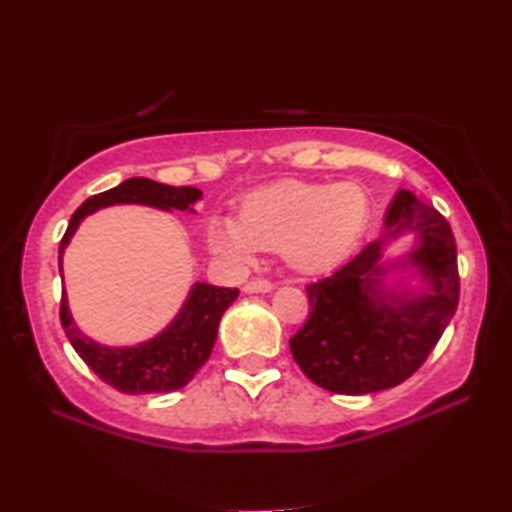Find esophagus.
I'll return each instance as SVG.
<instances>
[{"label":"esophagus","instance_id":"34e87169","mask_svg":"<svg viewBox=\"0 0 512 512\" xmlns=\"http://www.w3.org/2000/svg\"><path fill=\"white\" fill-rule=\"evenodd\" d=\"M244 291H247V293H268V291H272V282H268V279H251V282L244 284Z\"/></svg>","mask_w":512,"mask_h":512}]
</instances>
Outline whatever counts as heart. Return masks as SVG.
<instances>
[{"mask_svg":"<svg viewBox=\"0 0 512 512\" xmlns=\"http://www.w3.org/2000/svg\"><path fill=\"white\" fill-rule=\"evenodd\" d=\"M368 209L366 191L349 181H282L249 193L237 219L214 216L207 237L216 254L233 263H249L258 249H282L296 270L321 272L352 251Z\"/></svg>","mask_w":512,"mask_h":512,"instance_id":"1","label":"heart"}]
</instances>
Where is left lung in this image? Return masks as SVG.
<instances>
[{"instance_id": "left-lung-1", "label": "left lung", "mask_w": 512, "mask_h": 512, "mask_svg": "<svg viewBox=\"0 0 512 512\" xmlns=\"http://www.w3.org/2000/svg\"><path fill=\"white\" fill-rule=\"evenodd\" d=\"M403 227L420 230L411 262L432 289L422 299L387 304L374 289L382 272L379 251ZM305 291L310 317L289 340L300 370L335 394L363 396L396 387L422 368L457 312V242L450 223L436 207L401 191L389 207L387 228Z\"/></svg>"}]
</instances>
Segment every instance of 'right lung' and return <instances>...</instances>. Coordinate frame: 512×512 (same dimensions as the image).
Returning <instances> with one entry per match:
<instances>
[{
    "label": "right lung",
    "mask_w": 512,
    "mask_h": 512,
    "mask_svg": "<svg viewBox=\"0 0 512 512\" xmlns=\"http://www.w3.org/2000/svg\"><path fill=\"white\" fill-rule=\"evenodd\" d=\"M200 195L202 193L193 186H167L144 177H132L116 188L93 195L72 214V221L62 235L58 256L60 268L62 251L72 240L81 219L97 212L100 207L118 205V202H142V205L160 209H191L193 202L200 200ZM237 296H240L237 289L195 284L179 317L163 333L137 347H102L86 338L74 326L65 289H62L60 300V324L76 354L109 387L123 391V394H160V391L186 387L195 373L205 366L214 349L223 312L235 303Z\"/></svg>",
    "instance_id": "1"
}]
</instances>
